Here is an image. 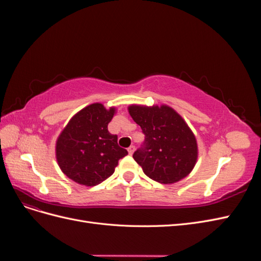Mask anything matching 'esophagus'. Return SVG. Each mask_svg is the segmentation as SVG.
I'll list each match as a JSON object with an SVG mask.
<instances>
[{"label": "esophagus", "mask_w": 261, "mask_h": 261, "mask_svg": "<svg viewBox=\"0 0 261 261\" xmlns=\"http://www.w3.org/2000/svg\"><path fill=\"white\" fill-rule=\"evenodd\" d=\"M127 151H128V153H129V154H133V153H134V151H135V147H134V146L132 145L130 147H128Z\"/></svg>", "instance_id": "1"}]
</instances>
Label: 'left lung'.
<instances>
[{"label":"left lung","instance_id":"left-lung-1","mask_svg":"<svg viewBox=\"0 0 261 261\" xmlns=\"http://www.w3.org/2000/svg\"><path fill=\"white\" fill-rule=\"evenodd\" d=\"M128 111L145 135L143 145L133 154L145 174L162 184L187 176L195 167L198 150L183 118L167 106H130Z\"/></svg>","mask_w":261,"mask_h":261}]
</instances>
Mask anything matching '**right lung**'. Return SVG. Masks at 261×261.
<instances>
[{"mask_svg": "<svg viewBox=\"0 0 261 261\" xmlns=\"http://www.w3.org/2000/svg\"><path fill=\"white\" fill-rule=\"evenodd\" d=\"M115 109L101 103L83 109L69 121L57 141V160L64 174L78 184L96 186L114 173L127 150L108 130Z\"/></svg>", "mask_w": 261, "mask_h": 261, "instance_id": "right-lung-1", "label": "right lung"}]
</instances>
